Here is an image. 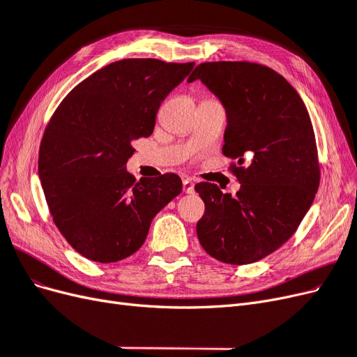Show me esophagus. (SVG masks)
<instances>
[{"mask_svg":"<svg viewBox=\"0 0 357 357\" xmlns=\"http://www.w3.org/2000/svg\"><path fill=\"white\" fill-rule=\"evenodd\" d=\"M183 190H185L186 193H193V192H195V185H193L192 180H189V178L183 180Z\"/></svg>","mask_w":357,"mask_h":357,"instance_id":"34e87169","label":"esophagus"}]
</instances>
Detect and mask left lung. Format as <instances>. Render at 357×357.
Segmentation results:
<instances>
[{"label":"left lung","mask_w":357,"mask_h":357,"mask_svg":"<svg viewBox=\"0 0 357 357\" xmlns=\"http://www.w3.org/2000/svg\"><path fill=\"white\" fill-rule=\"evenodd\" d=\"M195 80L225 107L222 150L236 159L241 185L232 197L198 183L205 204L198 238L220 262L253 264L295 234L314 201L320 169L311 119L294 86L259 63H199L188 79Z\"/></svg>","instance_id":"left-lung-1"}]
</instances>
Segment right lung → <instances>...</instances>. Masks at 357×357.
I'll return each mask as SVG.
<instances>
[{
	"mask_svg": "<svg viewBox=\"0 0 357 357\" xmlns=\"http://www.w3.org/2000/svg\"><path fill=\"white\" fill-rule=\"evenodd\" d=\"M193 62L122 59L67 95L43 135L38 177L53 222L82 256L110 264L135 253L155 215L181 192L176 174L135 177L134 142L152 135L167 95Z\"/></svg>",
	"mask_w": 357,
	"mask_h": 357,
	"instance_id": "1",
	"label": "right lung"
}]
</instances>
